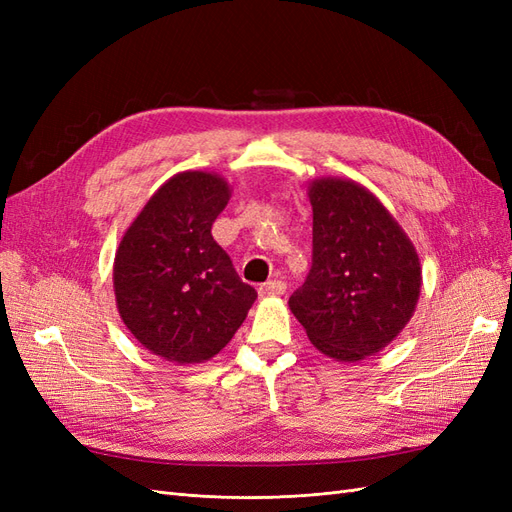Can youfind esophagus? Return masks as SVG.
<instances>
[{"label":"esophagus","instance_id":"obj_1","mask_svg":"<svg viewBox=\"0 0 512 512\" xmlns=\"http://www.w3.org/2000/svg\"><path fill=\"white\" fill-rule=\"evenodd\" d=\"M286 292V284L282 280H271L267 284L258 286L260 297H280V294Z\"/></svg>","mask_w":512,"mask_h":512}]
</instances>
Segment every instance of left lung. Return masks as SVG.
<instances>
[{"instance_id": "left-lung-1", "label": "left lung", "mask_w": 512, "mask_h": 512, "mask_svg": "<svg viewBox=\"0 0 512 512\" xmlns=\"http://www.w3.org/2000/svg\"><path fill=\"white\" fill-rule=\"evenodd\" d=\"M314 258L288 305L322 354L342 363L378 354L404 331L421 297V260L410 237L361 183H309Z\"/></svg>"}]
</instances>
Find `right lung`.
<instances>
[{
	"label": "right lung",
	"instance_id": "add662e5",
	"mask_svg": "<svg viewBox=\"0 0 512 512\" xmlns=\"http://www.w3.org/2000/svg\"><path fill=\"white\" fill-rule=\"evenodd\" d=\"M230 192L224 177L207 170L177 173L119 241L113 265L119 316L138 344L170 363L209 361L258 297L211 235Z\"/></svg>",
	"mask_w": 512,
	"mask_h": 512
}]
</instances>
